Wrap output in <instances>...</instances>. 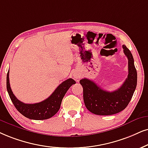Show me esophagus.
<instances>
[{"label": "esophagus", "mask_w": 148, "mask_h": 148, "mask_svg": "<svg viewBox=\"0 0 148 148\" xmlns=\"http://www.w3.org/2000/svg\"><path fill=\"white\" fill-rule=\"evenodd\" d=\"M73 76H74V78H75L76 80H78V79H79V76H78V75H76V74H74V75H73Z\"/></svg>", "instance_id": "obj_1"}]
</instances>
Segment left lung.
Instances as JSON below:
<instances>
[{
  "mask_svg": "<svg viewBox=\"0 0 148 148\" xmlns=\"http://www.w3.org/2000/svg\"><path fill=\"white\" fill-rule=\"evenodd\" d=\"M122 47L128 60V74L119 89L107 91L87 78L80 80L83 88V100L86 108L93 114L110 115L119 113L126 108L133 96L137 83V73L131 52L124 45Z\"/></svg>",
  "mask_w": 148,
  "mask_h": 148,
  "instance_id": "8db88e82",
  "label": "left lung"
}]
</instances>
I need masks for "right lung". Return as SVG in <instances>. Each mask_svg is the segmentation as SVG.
I'll return each mask as SVG.
<instances>
[{
    "label": "right lung",
    "instance_id": "1",
    "mask_svg": "<svg viewBox=\"0 0 148 148\" xmlns=\"http://www.w3.org/2000/svg\"><path fill=\"white\" fill-rule=\"evenodd\" d=\"M8 71L7 74V89L9 96L16 109L24 117L35 120H43L52 117L57 113L61 102L69 88L76 83L75 80L69 78L58 86L47 99L35 104H25L18 100L13 93L9 84Z\"/></svg>",
    "mask_w": 148,
    "mask_h": 148
}]
</instances>
